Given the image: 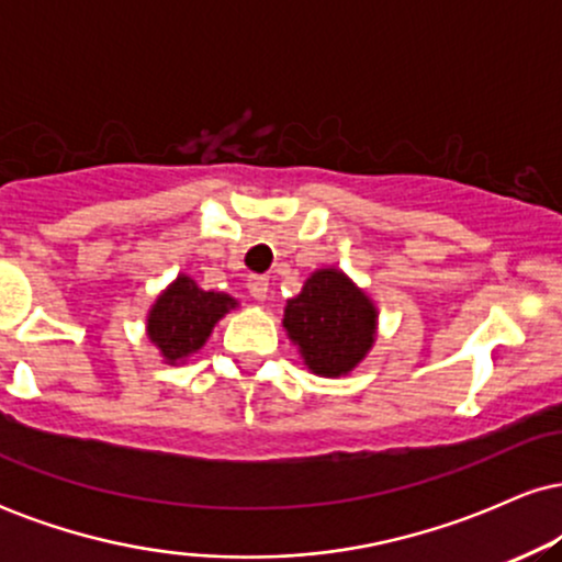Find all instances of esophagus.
I'll return each instance as SVG.
<instances>
[{"label":"esophagus","mask_w":562,"mask_h":562,"mask_svg":"<svg viewBox=\"0 0 562 562\" xmlns=\"http://www.w3.org/2000/svg\"><path fill=\"white\" fill-rule=\"evenodd\" d=\"M248 293L254 295L256 301H267L269 295V280L263 274H250L248 277Z\"/></svg>","instance_id":"34e87169"}]
</instances>
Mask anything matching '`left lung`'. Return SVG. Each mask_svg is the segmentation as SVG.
<instances>
[{
    "label": "left lung",
    "instance_id": "1",
    "mask_svg": "<svg viewBox=\"0 0 562 562\" xmlns=\"http://www.w3.org/2000/svg\"><path fill=\"white\" fill-rule=\"evenodd\" d=\"M372 301L338 269H319L285 306V330L314 375L338 378L364 359L375 340Z\"/></svg>",
    "mask_w": 562,
    "mask_h": 562
}]
</instances>
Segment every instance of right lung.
<instances>
[{
  "mask_svg": "<svg viewBox=\"0 0 562 562\" xmlns=\"http://www.w3.org/2000/svg\"><path fill=\"white\" fill-rule=\"evenodd\" d=\"M235 308V299L224 293L200 290L190 277H177L169 290L158 295L147 317V335L160 348L166 362L195 353L224 314Z\"/></svg>",
  "mask_w": 562,
  "mask_h": 562,
  "instance_id": "add662e5",
  "label": "right lung"
}]
</instances>
